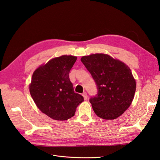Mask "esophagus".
Returning a JSON list of instances; mask_svg holds the SVG:
<instances>
[{"label":"esophagus","mask_w":160,"mask_h":160,"mask_svg":"<svg viewBox=\"0 0 160 160\" xmlns=\"http://www.w3.org/2000/svg\"><path fill=\"white\" fill-rule=\"evenodd\" d=\"M82 96L84 97V99L86 100H87V98H88V95H87V93L86 92H84L83 94H82Z\"/></svg>","instance_id":"1"}]
</instances>
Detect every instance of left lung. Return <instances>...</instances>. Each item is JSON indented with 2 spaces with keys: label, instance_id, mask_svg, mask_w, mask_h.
Instances as JSON below:
<instances>
[{
  "label": "left lung",
  "instance_id": "left-lung-1",
  "mask_svg": "<svg viewBox=\"0 0 160 160\" xmlns=\"http://www.w3.org/2000/svg\"><path fill=\"white\" fill-rule=\"evenodd\" d=\"M81 61L97 86L98 94L90 99L95 114L104 120L120 116L131 105L136 92L130 68L105 54L82 56Z\"/></svg>",
  "mask_w": 160,
  "mask_h": 160
}]
</instances>
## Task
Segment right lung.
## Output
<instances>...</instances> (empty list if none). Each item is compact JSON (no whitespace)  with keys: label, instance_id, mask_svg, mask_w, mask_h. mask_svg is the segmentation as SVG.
<instances>
[{"label":"right lung","instance_id":"obj_1","mask_svg":"<svg viewBox=\"0 0 160 160\" xmlns=\"http://www.w3.org/2000/svg\"><path fill=\"white\" fill-rule=\"evenodd\" d=\"M77 57L63 55L39 66L32 74L30 93L38 109L56 120L74 116L84 98L74 91L69 73Z\"/></svg>","mask_w":160,"mask_h":160}]
</instances>
